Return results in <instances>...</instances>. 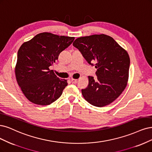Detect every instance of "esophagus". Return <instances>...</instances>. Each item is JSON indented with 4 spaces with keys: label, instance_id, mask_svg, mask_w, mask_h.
<instances>
[{
    "label": "esophagus",
    "instance_id": "obj_1",
    "mask_svg": "<svg viewBox=\"0 0 152 152\" xmlns=\"http://www.w3.org/2000/svg\"><path fill=\"white\" fill-rule=\"evenodd\" d=\"M77 79H74V78H72V79L71 80V82L73 83H76L77 82Z\"/></svg>",
    "mask_w": 152,
    "mask_h": 152
}]
</instances>
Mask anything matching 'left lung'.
I'll use <instances>...</instances> for the list:
<instances>
[{
  "label": "left lung",
  "instance_id": "left-lung-1",
  "mask_svg": "<svg viewBox=\"0 0 152 152\" xmlns=\"http://www.w3.org/2000/svg\"><path fill=\"white\" fill-rule=\"evenodd\" d=\"M88 64L95 61L97 78L88 76V85L82 94L86 100L96 107L109 105L126 88L130 64L126 50L112 37L94 34L77 38L73 43Z\"/></svg>",
  "mask_w": 152,
  "mask_h": 152
}]
</instances>
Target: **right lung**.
I'll use <instances>...</instances> for the list:
<instances>
[{"mask_svg":"<svg viewBox=\"0 0 152 152\" xmlns=\"http://www.w3.org/2000/svg\"><path fill=\"white\" fill-rule=\"evenodd\" d=\"M74 39L45 32L38 34L20 46L15 75L20 89L30 102L46 106L61 96L67 80L57 77L50 66Z\"/></svg>","mask_w":152,"mask_h":152,"instance_id":"obj_1","label":"right lung"}]
</instances>
